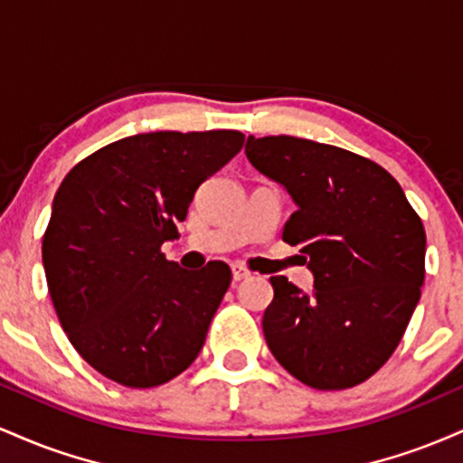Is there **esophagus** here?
<instances>
[{
	"mask_svg": "<svg viewBox=\"0 0 463 463\" xmlns=\"http://www.w3.org/2000/svg\"><path fill=\"white\" fill-rule=\"evenodd\" d=\"M246 279H250V272L246 268H243V265H232V280H246Z\"/></svg>",
	"mask_w": 463,
	"mask_h": 463,
	"instance_id": "1",
	"label": "esophagus"
}]
</instances>
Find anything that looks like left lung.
Segmentation results:
<instances>
[{
    "label": "left lung",
    "mask_w": 463,
    "mask_h": 463,
    "mask_svg": "<svg viewBox=\"0 0 463 463\" xmlns=\"http://www.w3.org/2000/svg\"><path fill=\"white\" fill-rule=\"evenodd\" d=\"M246 156L294 200L283 239L313 274L307 294L272 276L263 335L283 368L316 390L370 379L402 339L424 283V226L381 165L298 137H248Z\"/></svg>",
    "instance_id": "obj_1"
}]
</instances>
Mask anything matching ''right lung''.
Segmentation results:
<instances>
[{
  "label": "right lung",
  "mask_w": 463,
  "mask_h": 463,
  "mask_svg": "<svg viewBox=\"0 0 463 463\" xmlns=\"http://www.w3.org/2000/svg\"><path fill=\"white\" fill-rule=\"evenodd\" d=\"M237 130L143 132L78 163L43 237L52 302L80 357L126 387L167 383L194 364L231 285L224 261H167L195 189L241 150Z\"/></svg>",
  "instance_id": "add662e5"
}]
</instances>
